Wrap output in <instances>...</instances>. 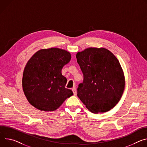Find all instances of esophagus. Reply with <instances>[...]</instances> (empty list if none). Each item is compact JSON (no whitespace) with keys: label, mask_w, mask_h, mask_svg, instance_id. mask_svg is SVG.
I'll use <instances>...</instances> for the list:
<instances>
[{"label":"esophagus","mask_w":147,"mask_h":147,"mask_svg":"<svg viewBox=\"0 0 147 147\" xmlns=\"http://www.w3.org/2000/svg\"><path fill=\"white\" fill-rule=\"evenodd\" d=\"M72 91L74 93V95L76 96L77 95V91H76V88L75 87H73V88H72Z\"/></svg>","instance_id":"34e87169"}]
</instances>
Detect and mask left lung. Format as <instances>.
<instances>
[{
    "instance_id": "8db88e82",
    "label": "left lung",
    "mask_w": 147,
    "mask_h": 147,
    "mask_svg": "<svg viewBox=\"0 0 147 147\" xmlns=\"http://www.w3.org/2000/svg\"><path fill=\"white\" fill-rule=\"evenodd\" d=\"M84 80L77 96L91 113L110 111L121 98L125 87L123 69L116 57L105 48L90 47L76 55Z\"/></svg>"
}]
</instances>
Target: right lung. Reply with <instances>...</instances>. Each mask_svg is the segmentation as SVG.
Wrapping results in <instances>:
<instances>
[{"label":"right lung","mask_w":147,"mask_h":147,"mask_svg":"<svg viewBox=\"0 0 147 147\" xmlns=\"http://www.w3.org/2000/svg\"><path fill=\"white\" fill-rule=\"evenodd\" d=\"M71 55L59 48L42 49L30 59L24 69L22 86L28 101L41 111H53L73 95L65 88L67 79L61 74Z\"/></svg>","instance_id":"1"}]
</instances>
